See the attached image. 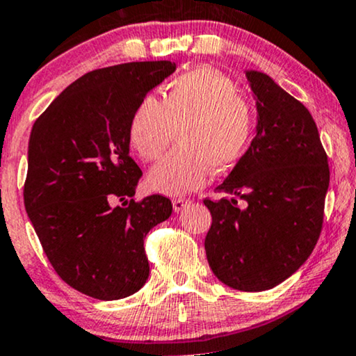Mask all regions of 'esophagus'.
<instances>
[{"mask_svg": "<svg viewBox=\"0 0 356 356\" xmlns=\"http://www.w3.org/2000/svg\"><path fill=\"white\" fill-rule=\"evenodd\" d=\"M190 203H192L190 200L177 198V200H174V202H172V208H174V211H176V213H180L185 207H188Z\"/></svg>", "mask_w": 356, "mask_h": 356, "instance_id": "obj_1", "label": "esophagus"}]
</instances>
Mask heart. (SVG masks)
<instances>
[{
    "instance_id": "b5f03b06",
    "label": "heart",
    "mask_w": 356,
    "mask_h": 356,
    "mask_svg": "<svg viewBox=\"0 0 356 356\" xmlns=\"http://www.w3.org/2000/svg\"><path fill=\"white\" fill-rule=\"evenodd\" d=\"M252 104L235 83L214 67L198 66L171 80L163 102L145 97L132 114L129 137L140 158L153 161L177 143L148 172L149 188L184 195L203 187L216 172L242 158L253 134Z\"/></svg>"
}]
</instances>
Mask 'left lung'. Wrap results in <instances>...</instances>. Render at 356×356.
Instances as JSON below:
<instances>
[{"mask_svg":"<svg viewBox=\"0 0 356 356\" xmlns=\"http://www.w3.org/2000/svg\"><path fill=\"white\" fill-rule=\"evenodd\" d=\"M245 77L257 106L254 138L219 192L204 200L213 216L204 250L214 276L259 292L284 282L312 254L323 226L327 156L312 114L268 74Z\"/></svg>","mask_w":356,"mask_h":356,"instance_id":"left-lung-1","label":"left lung"}]
</instances>
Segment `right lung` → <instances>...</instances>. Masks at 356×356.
Listing matches in <instances>:
<instances>
[{
	"instance_id": "obj_1",
	"label": "right lung",
	"mask_w": 356,
	"mask_h": 356,
	"mask_svg": "<svg viewBox=\"0 0 356 356\" xmlns=\"http://www.w3.org/2000/svg\"><path fill=\"white\" fill-rule=\"evenodd\" d=\"M174 71L171 61H143L85 74L30 132L29 219L54 271L88 297L126 298L148 279L143 238L172 204L161 195L132 200L142 171L129 154V126L138 103Z\"/></svg>"
}]
</instances>
